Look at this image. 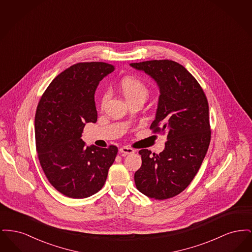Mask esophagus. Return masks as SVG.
Instances as JSON below:
<instances>
[{"label": "esophagus", "mask_w": 252, "mask_h": 252, "mask_svg": "<svg viewBox=\"0 0 252 252\" xmlns=\"http://www.w3.org/2000/svg\"><path fill=\"white\" fill-rule=\"evenodd\" d=\"M121 153H123L124 155H128V154H132L134 153V149H132L128 146H123L120 148Z\"/></svg>", "instance_id": "1"}]
</instances>
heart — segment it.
<instances>
[{
    "label": "heart",
    "mask_w": 252,
    "mask_h": 252,
    "mask_svg": "<svg viewBox=\"0 0 252 252\" xmlns=\"http://www.w3.org/2000/svg\"><path fill=\"white\" fill-rule=\"evenodd\" d=\"M119 89L123 95L126 97L127 102H131L134 100L142 99L144 100L149 95V90L144 82L136 77L127 76L121 80ZM109 94L105 93L101 98V107L104 108L106 103L108 102Z\"/></svg>",
    "instance_id": "heart-1"
}]
</instances>
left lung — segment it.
<instances>
[{"label": "left lung", "mask_w": 252, "mask_h": 252, "mask_svg": "<svg viewBox=\"0 0 252 252\" xmlns=\"http://www.w3.org/2000/svg\"><path fill=\"white\" fill-rule=\"evenodd\" d=\"M130 66L150 75L158 86L160 95L150 129L167 138L159 154L139 151L142 166L134 175L135 184L148 197L171 198L189 186L208 151V100L196 79L178 62L149 60Z\"/></svg>", "instance_id": "8db88e82"}]
</instances>
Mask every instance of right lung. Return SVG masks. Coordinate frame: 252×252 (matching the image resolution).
<instances>
[{"instance_id":"right-lung-1","label":"right lung","mask_w":252,"mask_h":252,"mask_svg":"<svg viewBox=\"0 0 252 252\" xmlns=\"http://www.w3.org/2000/svg\"><path fill=\"white\" fill-rule=\"evenodd\" d=\"M114 66L77 63L59 74L41 96L35 115L37 157L49 182L62 194L85 198L104 186L118 152L115 145L85 146V125L96 123L94 94Z\"/></svg>"}]
</instances>
